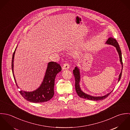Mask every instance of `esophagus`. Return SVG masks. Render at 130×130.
I'll return each instance as SVG.
<instances>
[{
  "instance_id": "34e87169",
  "label": "esophagus",
  "mask_w": 130,
  "mask_h": 130,
  "mask_svg": "<svg viewBox=\"0 0 130 130\" xmlns=\"http://www.w3.org/2000/svg\"><path fill=\"white\" fill-rule=\"evenodd\" d=\"M70 68V64L69 63L66 62L63 64L62 67V70H68Z\"/></svg>"
}]
</instances>
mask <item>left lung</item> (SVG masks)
I'll use <instances>...</instances> for the list:
<instances>
[{"label": "left lung", "mask_w": 130, "mask_h": 130, "mask_svg": "<svg viewBox=\"0 0 130 130\" xmlns=\"http://www.w3.org/2000/svg\"><path fill=\"white\" fill-rule=\"evenodd\" d=\"M106 43L111 44L115 47H116V49L118 52L119 57H120V60L121 63V64L122 65V69L121 72L120 74L119 75V79L118 82L121 79V76H122V70H123V61H122V53L121 51V48L120 47V46L119 45L118 42H117V40L115 38H113L112 37H110L108 40L106 42ZM73 74L74 75V78H75V91L77 93L78 95L82 98L87 99V100H93V101H99V100H103L105 99L106 98H107L111 93L112 92L111 91V93H108L107 94L103 96H92L89 94H87L85 93H84L82 91L80 87H79V80H80V74H79V69L77 68V67H75L74 69V70H73Z\"/></svg>", "instance_id": "1"}]
</instances>
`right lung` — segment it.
Listing matches in <instances>:
<instances>
[{
	"instance_id": "obj_1",
	"label": "right lung",
	"mask_w": 130,
	"mask_h": 130,
	"mask_svg": "<svg viewBox=\"0 0 130 130\" xmlns=\"http://www.w3.org/2000/svg\"><path fill=\"white\" fill-rule=\"evenodd\" d=\"M16 49L17 47L12 55L11 68L16 85L17 87L19 88L17 85L13 74V60ZM61 70V68L59 64L53 61L48 62L44 79L40 87L34 92H27L20 91L19 93L25 100L30 102L37 103L48 101L53 97L54 95L55 78L56 74L60 72Z\"/></svg>"
}]
</instances>
